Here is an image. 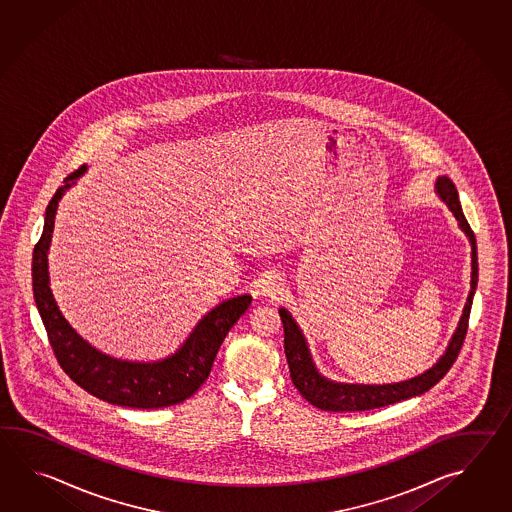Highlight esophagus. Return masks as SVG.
<instances>
[{"mask_svg":"<svg viewBox=\"0 0 512 512\" xmlns=\"http://www.w3.org/2000/svg\"><path fill=\"white\" fill-rule=\"evenodd\" d=\"M283 291V283L280 282V278L276 274H269L263 278L261 282V294L263 296H269V298H278Z\"/></svg>","mask_w":512,"mask_h":512,"instance_id":"1","label":"esophagus"}]
</instances>
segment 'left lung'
Instances as JSON below:
<instances>
[{
	"instance_id": "8db88e82",
	"label": "left lung",
	"mask_w": 512,
	"mask_h": 512,
	"mask_svg": "<svg viewBox=\"0 0 512 512\" xmlns=\"http://www.w3.org/2000/svg\"><path fill=\"white\" fill-rule=\"evenodd\" d=\"M435 192L452 210V214L459 221V227L467 234L470 247H472L470 293H468L467 304L463 309L461 320L457 324L456 333L448 342V348L443 353V357L437 360L430 370H426L425 373L417 375L410 381L393 382V384H344V382L329 381L316 370L315 362L311 359V351L307 348V342H305L300 327L294 322L291 313L282 307L280 318H282L283 335H285L283 348H285V357H287V364L291 371V381L296 386V390L302 393L305 401H309L316 408L326 410V412H364V410H373V408L399 403L404 399L428 392L432 386L445 377L446 371L450 370L452 364L456 362L465 335H467L468 316H470V307H472L476 285H478V247H476V236L461 210V203H459L454 183L445 175L437 177Z\"/></svg>"
}]
</instances>
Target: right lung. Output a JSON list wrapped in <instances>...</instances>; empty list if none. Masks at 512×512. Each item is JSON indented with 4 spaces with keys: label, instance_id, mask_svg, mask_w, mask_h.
Segmentation results:
<instances>
[{
    "label": "right lung",
    "instance_id": "add662e5",
    "mask_svg": "<svg viewBox=\"0 0 512 512\" xmlns=\"http://www.w3.org/2000/svg\"><path fill=\"white\" fill-rule=\"evenodd\" d=\"M86 172V166L66 177L45 208L44 232L33 252V293L56 360L69 379L102 401L128 408H164L186 401L207 381L221 342L249 309L252 298L241 294L216 305L203 316L174 355L157 362L113 359L93 348L69 326L49 287L47 251L55 229L56 208L67 188Z\"/></svg>",
    "mask_w": 512,
    "mask_h": 512
}]
</instances>
